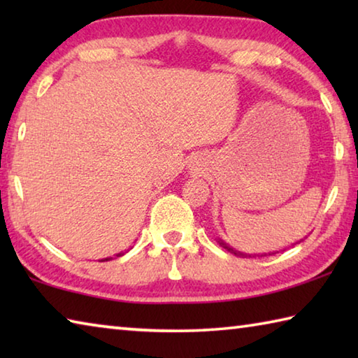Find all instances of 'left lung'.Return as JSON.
<instances>
[{
	"label": "left lung",
	"mask_w": 358,
	"mask_h": 358,
	"mask_svg": "<svg viewBox=\"0 0 358 358\" xmlns=\"http://www.w3.org/2000/svg\"><path fill=\"white\" fill-rule=\"evenodd\" d=\"M220 245L224 248V250H227L229 252H232V254H235V256H245L243 252H238V251H235L234 248H230V246H227L226 243H222V241H220ZM270 254H275V252H270Z\"/></svg>",
	"instance_id": "left-lung-1"
}]
</instances>
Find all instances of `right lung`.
Segmentation results:
<instances>
[{"label":"right lung","instance_id":"right-lung-1","mask_svg":"<svg viewBox=\"0 0 358 358\" xmlns=\"http://www.w3.org/2000/svg\"><path fill=\"white\" fill-rule=\"evenodd\" d=\"M106 260H107V259H106Z\"/></svg>","mask_w":358,"mask_h":358}]
</instances>
